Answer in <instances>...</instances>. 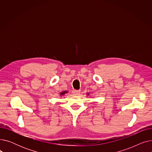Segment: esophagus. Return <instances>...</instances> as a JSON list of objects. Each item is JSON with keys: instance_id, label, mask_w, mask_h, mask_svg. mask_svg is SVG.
Instances as JSON below:
<instances>
[{"instance_id": "34e87169", "label": "esophagus", "mask_w": 152, "mask_h": 152, "mask_svg": "<svg viewBox=\"0 0 152 152\" xmlns=\"http://www.w3.org/2000/svg\"><path fill=\"white\" fill-rule=\"evenodd\" d=\"M73 93L75 94V95H79V94H80V91H73Z\"/></svg>"}]
</instances>
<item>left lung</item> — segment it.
Masks as SVG:
<instances>
[{"mask_svg":"<svg viewBox=\"0 0 152 152\" xmlns=\"http://www.w3.org/2000/svg\"><path fill=\"white\" fill-rule=\"evenodd\" d=\"M87 96H88V95H89V93H87Z\"/></svg>","mask_w":152,"mask_h":152,"instance_id":"1","label":"left lung"}]
</instances>
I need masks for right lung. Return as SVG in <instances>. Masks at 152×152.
Returning a JSON list of instances; mask_svg holds the SVG:
<instances>
[{"mask_svg": "<svg viewBox=\"0 0 152 152\" xmlns=\"http://www.w3.org/2000/svg\"><path fill=\"white\" fill-rule=\"evenodd\" d=\"M68 92V91H63L62 92L60 93V96H63V95H65V94H67Z\"/></svg>", "mask_w": 152, "mask_h": 152, "instance_id": "add662e5", "label": "right lung"}]
</instances>
